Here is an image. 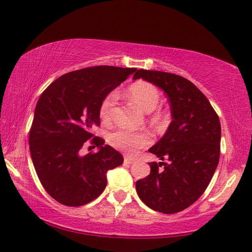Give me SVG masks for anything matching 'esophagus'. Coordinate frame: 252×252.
Returning a JSON list of instances; mask_svg holds the SVG:
<instances>
[{"instance_id": "obj_1", "label": "esophagus", "mask_w": 252, "mask_h": 252, "mask_svg": "<svg viewBox=\"0 0 252 252\" xmlns=\"http://www.w3.org/2000/svg\"><path fill=\"white\" fill-rule=\"evenodd\" d=\"M134 158H129V157H125V159H124V162L126 163V165H129V163L134 162Z\"/></svg>"}]
</instances>
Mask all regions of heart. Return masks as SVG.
Returning a JSON list of instances; mask_svg holds the SVG:
<instances>
[{"instance_id": "1", "label": "heart", "mask_w": 252, "mask_h": 252, "mask_svg": "<svg viewBox=\"0 0 252 252\" xmlns=\"http://www.w3.org/2000/svg\"><path fill=\"white\" fill-rule=\"evenodd\" d=\"M128 95L135 103L145 112H151L159 103L160 95L157 87L148 82H136L128 87ZM118 99V94L115 91L108 93L100 104V117L108 122L111 117V111ZM108 142L111 147L124 151L128 155H134L138 150L147 147L151 142V134L147 130L133 132V130L116 128L108 134Z\"/></svg>"}]
</instances>
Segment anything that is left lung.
I'll return each mask as SVG.
<instances>
[{
    "instance_id": "left-lung-1",
    "label": "left lung",
    "mask_w": 252,
    "mask_h": 252,
    "mask_svg": "<svg viewBox=\"0 0 252 252\" xmlns=\"http://www.w3.org/2000/svg\"><path fill=\"white\" fill-rule=\"evenodd\" d=\"M133 78L160 87L168 97L173 117L161 140L149 149L168 163L150 162V174L136 182V192L153 210L180 213L202 195L217 168L220 118L205 94L182 76L140 69Z\"/></svg>"
}]
</instances>
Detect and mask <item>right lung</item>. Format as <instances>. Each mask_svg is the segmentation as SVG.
I'll return each mask as SVG.
<instances>
[{
    "instance_id": "right-lung-1",
    "label": "right lung",
    "mask_w": 252,
    "mask_h": 252,
    "mask_svg": "<svg viewBox=\"0 0 252 252\" xmlns=\"http://www.w3.org/2000/svg\"><path fill=\"white\" fill-rule=\"evenodd\" d=\"M135 71L112 65L79 69L51 83L38 99L29 149L43 188L61 205L93 201L107 187V171L123 163V156L103 145V138L94 136L92 129L100 125L104 96ZM89 139L100 150L83 157L79 151Z\"/></svg>"
}]
</instances>
